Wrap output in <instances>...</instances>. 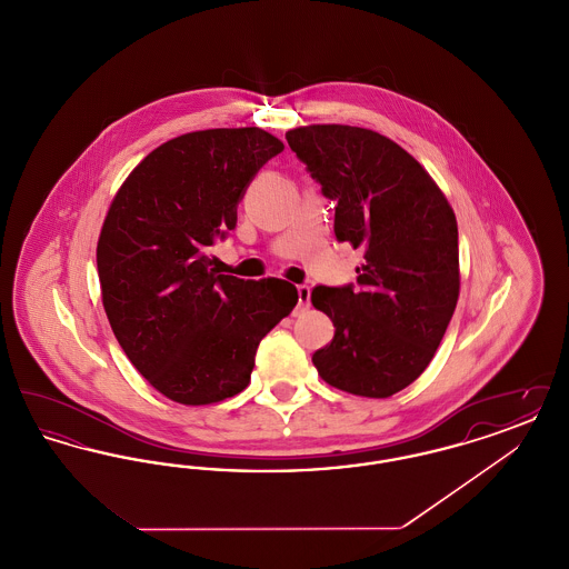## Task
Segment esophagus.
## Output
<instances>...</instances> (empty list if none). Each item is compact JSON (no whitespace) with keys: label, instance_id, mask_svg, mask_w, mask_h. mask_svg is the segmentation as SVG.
<instances>
[{"label":"esophagus","instance_id":"esophagus-1","mask_svg":"<svg viewBox=\"0 0 569 569\" xmlns=\"http://www.w3.org/2000/svg\"><path fill=\"white\" fill-rule=\"evenodd\" d=\"M298 307L300 309H305V307H309V297H311V288L309 286H298Z\"/></svg>","mask_w":569,"mask_h":569}]
</instances>
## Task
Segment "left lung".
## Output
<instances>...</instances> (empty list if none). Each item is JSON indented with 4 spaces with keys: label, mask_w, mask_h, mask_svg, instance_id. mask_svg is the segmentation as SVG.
Here are the masks:
<instances>
[{
    "label": "left lung",
    "mask_w": 569,
    "mask_h": 569,
    "mask_svg": "<svg viewBox=\"0 0 569 569\" xmlns=\"http://www.w3.org/2000/svg\"><path fill=\"white\" fill-rule=\"evenodd\" d=\"M290 149L335 200V237L362 251L356 288L316 286L335 325L313 353L326 383L369 399L407 388L433 360L457 309L459 228L431 174L403 147L367 128L305 126Z\"/></svg>",
    "instance_id": "8db88e82"
}]
</instances>
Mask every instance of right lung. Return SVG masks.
<instances>
[{
  "label": "right lung",
  "instance_id": "right-lung-1",
  "mask_svg": "<svg viewBox=\"0 0 569 569\" xmlns=\"http://www.w3.org/2000/svg\"><path fill=\"white\" fill-rule=\"evenodd\" d=\"M283 151L260 128L177 136L114 193L98 239L110 328L138 373L181 406L247 388L260 341L297 307V288L219 274L209 247L237 228L256 172Z\"/></svg>",
  "mask_w": 569,
  "mask_h": 569
}]
</instances>
